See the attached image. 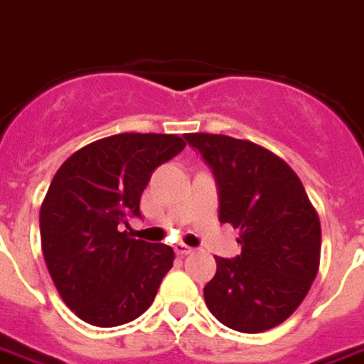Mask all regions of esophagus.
<instances>
[{
	"mask_svg": "<svg viewBox=\"0 0 364 364\" xmlns=\"http://www.w3.org/2000/svg\"><path fill=\"white\" fill-rule=\"evenodd\" d=\"M175 252L179 254V256H187V254H193L195 252V248H191V246H187V244H175Z\"/></svg>",
	"mask_w": 364,
	"mask_h": 364,
	"instance_id": "34e87169",
	"label": "esophagus"
}]
</instances>
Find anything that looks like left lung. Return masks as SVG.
Instances as JSON below:
<instances>
[{"instance_id":"obj_1","label":"left lung","mask_w":364,"mask_h":364,"mask_svg":"<svg viewBox=\"0 0 364 364\" xmlns=\"http://www.w3.org/2000/svg\"><path fill=\"white\" fill-rule=\"evenodd\" d=\"M218 183L220 223L240 230L242 252L217 260L205 301L235 331L284 323L319 270L321 225L296 171L274 151L220 134H185Z\"/></svg>"}]
</instances>
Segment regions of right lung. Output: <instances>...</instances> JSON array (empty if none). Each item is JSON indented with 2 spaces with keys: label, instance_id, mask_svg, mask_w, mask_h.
<instances>
[{
  "label": "right lung",
  "instance_id": "1",
  "mask_svg": "<svg viewBox=\"0 0 364 364\" xmlns=\"http://www.w3.org/2000/svg\"><path fill=\"white\" fill-rule=\"evenodd\" d=\"M185 146L175 134H116L80 147L53 177L41 205V248L58 296L86 323L134 321L171 270V246L136 240L122 225L141 217L151 173Z\"/></svg>",
  "mask_w": 364,
  "mask_h": 364
}]
</instances>
